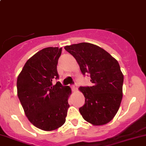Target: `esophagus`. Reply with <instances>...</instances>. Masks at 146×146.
I'll list each match as a JSON object with an SVG mask.
<instances>
[{
	"label": "esophagus",
	"mask_w": 146,
	"mask_h": 146,
	"mask_svg": "<svg viewBox=\"0 0 146 146\" xmlns=\"http://www.w3.org/2000/svg\"><path fill=\"white\" fill-rule=\"evenodd\" d=\"M77 88H78V86H77V85H76V84H75V85H72V89H73L74 91L77 90Z\"/></svg>",
	"instance_id": "obj_1"
}]
</instances>
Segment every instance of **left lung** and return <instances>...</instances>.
Segmentation results:
<instances>
[{"label": "left lung", "instance_id": "left-lung-1", "mask_svg": "<svg viewBox=\"0 0 146 146\" xmlns=\"http://www.w3.org/2000/svg\"><path fill=\"white\" fill-rule=\"evenodd\" d=\"M77 61L82 74L90 76L91 87H80L85 104L82 117L94 126L109 123L118 111L123 97V75L118 61L98 46L87 42L66 46Z\"/></svg>", "mask_w": 146, "mask_h": 146}]
</instances>
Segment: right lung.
Listing matches in <instances>:
<instances>
[{
	"label": "right lung",
	"mask_w": 146,
	"mask_h": 146,
	"mask_svg": "<svg viewBox=\"0 0 146 146\" xmlns=\"http://www.w3.org/2000/svg\"><path fill=\"white\" fill-rule=\"evenodd\" d=\"M62 48L47 47L27 60L17 79V96L26 117L35 126L51 131L58 129L66 121L68 102L71 94L69 86L60 82L58 60Z\"/></svg>",
	"instance_id": "obj_1"
}]
</instances>
